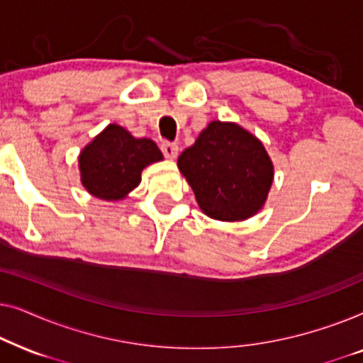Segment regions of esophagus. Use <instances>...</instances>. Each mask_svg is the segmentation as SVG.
<instances>
[{"label": "esophagus", "mask_w": 363, "mask_h": 363, "mask_svg": "<svg viewBox=\"0 0 363 363\" xmlns=\"http://www.w3.org/2000/svg\"><path fill=\"white\" fill-rule=\"evenodd\" d=\"M160 148H162L163 155H165L167 158H172V160H173V158H177V155H178V145H177V143L162 142Z\"/></svg>", "instance_id": "34e87169"}]
</instances>
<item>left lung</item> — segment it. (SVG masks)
Returning <instances> with one entry per match:
<instances>
[{
  "instance_id": "left-lung-1",
  "label": "left lung",
  "mask_w": 363,
  "mask_h": 363,
  "mask_svg": "<svg viewBox=\"0 0 363 363\" xmlns=\"http://www.w3.org/2000/svg\"><path fill=\"white\" fill-rule=\"evenodd\" d=\"M205 215L221 221L251 218L264 205L272 163L255 135L236 123L211 122L178 157Z\"/></svg>"
}]
</instances>
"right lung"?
Listing matches in <instances>:
<instances>
[{
    "instance_id": "obj_1",
    "label": "right lung",
    "mask_w": 363,
    "mask_h": 363,
    "mask_svg": "<svg viewBox=\"0 0 363 363\" xmlns=\"http://www.w3.org/2000/svg\"><path fill=\"white\" fill-rule=\"evenodd\" d=\"M163 160L157 143L135 138L121 125H108L81 152L82 185L101 200H121L140 183L147 165Z\"/></svg>"
}]
</instances>
